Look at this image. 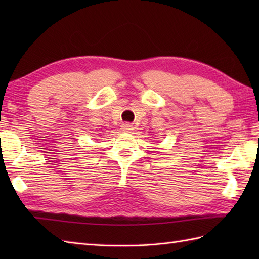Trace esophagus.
<instances>
[{"instance_id":"obj_1","label":"esophagus","mask_w":259,"mask_h":259,"mask_svg":"<svg viewBox=\"0 0 259 259\" xmlns=\"http://www.w3.org/2000/svg\"><path fill=\"white\" fill-rule=\"evenodd\" d=\"M121 129H122L123 131H131V130H134V125L131 123H123L122 128Z\"/></svg>"}]
</instances>
